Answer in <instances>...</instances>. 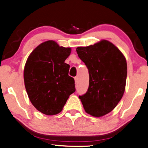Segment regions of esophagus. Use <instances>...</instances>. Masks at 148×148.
Returning <instances> with one entry per match:
<instances>
[{
  "label": "esophagus",
  "instance_id": "34e87169",
  "mask_svg": "<svg viewBox=\"0 0 148 148\" xmlns=\"http://www.w3.org/2000/svg\"><path fill=\"white\" fill-rule=\"evenodd\" d=\"M75 83H78V77H75Z\"/></svg>",
  "mask_w": 148,
  "mask_h": 148
}]
</instances>
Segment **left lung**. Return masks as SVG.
Masks as SVG:
<instances>
[{
    "mask_svg": "<svg viewBox=\"0 0 148 148\" xmlns=\"http://www.w3.org/2000/svg\"><path fill=\"white\" fill-rule=\"evenodd\" d=\"M79 57L88 70L89 86L79 96L84 110L94 117H101L114 109L124 94L127 65L124 56L108 40L77 48Z\"/></svg>",
    "mask_w": 148,
    "mask_h": 148,
    "instance_id": "obj_1",
    "label": "left lung"
}]
</instances>
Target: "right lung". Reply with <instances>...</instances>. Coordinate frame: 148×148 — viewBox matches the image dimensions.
<instances>
[{"label":"right lung","mask_w":148,"mask_h":148,"mask_svg":"<svg viewBox=\"0 0 148 148\" xmlns=\"http://www.w3.org/2000/svg\"><path fill=\"white\" fill-rule=\"evenodd\" d=\"M71 48L48 40L35 48L24 68V83L29 98L38 111L47 115L60 113L71 94L75 81L65 60Z\"/></svg>","instance_id":"right-lung-1"}]
</instances>
